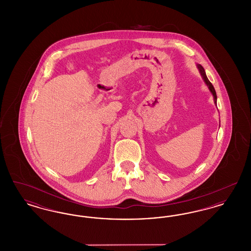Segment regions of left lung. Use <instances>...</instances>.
I'll return each instance as SVG.
<instances>
[{
	"mask_svg": "<svg viewBox=\"0 0 251 251\" xmlns=\"http://www.w3.org/2000/svg\"><path fill=\"white\" fill-rule=\"evenodd\" d=\"M198 68H199V70H200V72L201 73V75H202L203 79H204V81H205V83L206 84L209 86V89L211 90V92L213 93V95H214V98H215V101L216 102V92H215V87H214V85L212 84V83L208 80V78H207V76H206V72L204 71V69H203L202 66L201 65H198Z\"/></svg>",
	"mask_w": 251,
	"mask_h": 251,
	"instance_id": "1",
	"label": "left lung"
}]
</instances>
